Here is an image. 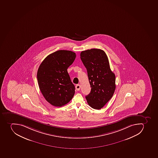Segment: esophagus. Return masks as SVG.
I'll return each mask as SVG.
<instances>
[{
    "mask_svg": "<svg viewBox=\"0 0 158 158\" xmlns=\"http://www.w3.org/2000/svg\"><path fill=\"white\" fill-rule=\"evenodd\" d=\"M80 88H81V85H76V89H77V90H79L80 89Z\"/></svg>",
    "mask_w": 158,
    "mask_h": 158,
    "instance_id": "34e87169",
    "label": "esophagus"
}]
</instances>
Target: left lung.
I'll use <instances>...</instances> for the list:
<instances>
[{"label":"left lung","instance_id":"obj_1","mask_svg":"<svg viewBox=\"0 0 158 158\" xmlns=\"http://www.w3.org/2000/svg\"><path fill=\"white\" fill-rule=\"evenodd\" d=\"M81 58L88 72L91 91L85 97L89 106L100 110L113 97L115 89V74L110 69L106 53L102 49L82 51Z\"/></svg>","mask_w":158,"mask_h":158}]
</instances>
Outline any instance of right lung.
I'll list each match as a JSON object with an SVG mask.
<instances>
[{"label":"right lung","instance_id":"1","mask_svg":"<svg viewBox=\"0 0 158 158\" xmlns=\"http://www.w3.org/2000/svg\"><path fill=\"white\" fill-rule=\"evenodd\" d=\"M76 57L74 52L60 50L48 55L39 66L37 78L40 90L53 106L66 105L74 96L75 86L67 69Z\"/></svg>","mask_w":158,"mask_h":158}]
</instances>
